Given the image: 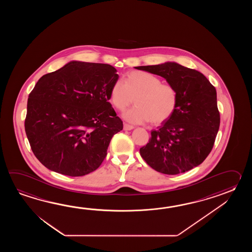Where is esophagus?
Here are the masks:
<instances>
[{"label": "esophagus", "instance_id": "1", "mask_svg": "<svg viewBox=\"0 0 252 252\" xmlns=\"http://www.w3.org/2000/svg\"><path fill=\"white\" fill-rule=\"evenodd\" d=\"M134 127L132 125H128L127 124H124V130H131V129H133Z\"/></svg>", "mask_w": 252, "mask_h": 252}]
</instances>
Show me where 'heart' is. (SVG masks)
Returning <instances> with one entry per match:
<instances>
[{"label": "heart", "mask_w": 252, "mask_h": 252, "mask_svg": "<svg viewBox=\"0 0 252 252\" xmlns=\"http://www.w3.org/2000/svg\"><path fill=\"white\" fill-rule=\"evenodd\" d=\"M110 101L119 111H124L132 102L135 106L123 114L132 124L150 122L163 124L177 110L178 93L176 87L163 84L158 76L145 71H131L124 82L115 81L110 89Z\"/></svg>", "instance_id": "heart-1"}]
</instances>
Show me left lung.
Listing matches in <instances>:
<instances>
[{
    "label": "left lung",
    "mask_w": 252,
    "mask_h": 252,
    "mask_svg": "<svg viewBox=\"0 0 252 252\" xmlns=\"http://www.w3.org/2000/svg\"><path fill=\"white\" fill-rule=\"evenodd\" d=\"M160 75L178 93L177 110L151 131L139 153L156 171L177 175L204 162L214 147L220 127L216 90L202 73L176 62L137 66Z\"/></svg>",
    "instance_id": "8db88e82"
}]
</instances>
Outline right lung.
Masks as SVG:
<instances>
[{"label":"right lung","mask_w":252,"mask_h":252,"mask_svg":"<svg viewBox=\"0 0 252 252\" xmlns=\"http://www.w3.org/2000/svg\"><path fill=\"white\" fill-rule=\"evenodd\" d=\"M116 72L111 64L71 61L38 81L28 99L25 131L49 170L82 177L101 166L124 128L108 102Z\"/></svg>","instance_id":"add662e5"}]
</instances>
